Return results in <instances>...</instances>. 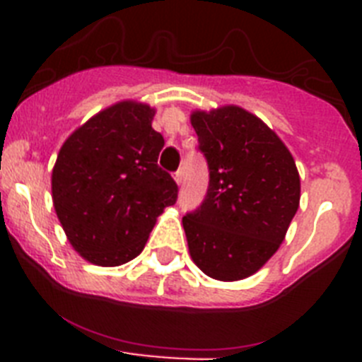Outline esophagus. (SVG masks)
Masks as SVG:
<instances>
[{"label": "esophagus", "mask_w": 362, "mask_h": 362, "mask_svg": "<svg viewBox=\"0 0 362 362\" xmlns=\"http://www.w3.org/2000/svg\"><path fill=\"white\" fill-rule=\"evenodd\" d=\"M174 179H175V183H177V185L183 183V170H177V172H175Z\"/></svg>", "instance_id": "1"}]
</instances>
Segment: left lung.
I'll list each match as a JSON object with an SVG mask.
<instances>
[{"label":"left lung","instance_id":"left-lung-1","mask_svg":"<svg viewBox=\"0 0 362 362\" xmlns=\"http://www.w3.org/2000/svg\"><path fill=\"white\" fill-rule=\"evenodd\" d=\"M210 172L199 209L183 217L192 261L209 277L239 281L276 254L299 209L290 150L241 107L190 116Z\"/></svg>","mask_w":362,"mask_h":362}]
</instances>
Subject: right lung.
<instances>
[{"instance_id":"1","label":"right lung","mask_w":362,"mask_h":362,"mask_svg":"<svg viewBox=\"0 0 362 362\" xmlns=\"http://www.w3.org/2000/svg\"><path fill=\"white\" fill-rule=\"evenodd\" d=\"M156 110L137 101L105 108L63 143L52 170V201L74 250L88 263L119 267L141 254L156 219L177 201L159 168L165 139Z\"/></svg>"}]
</instances>
